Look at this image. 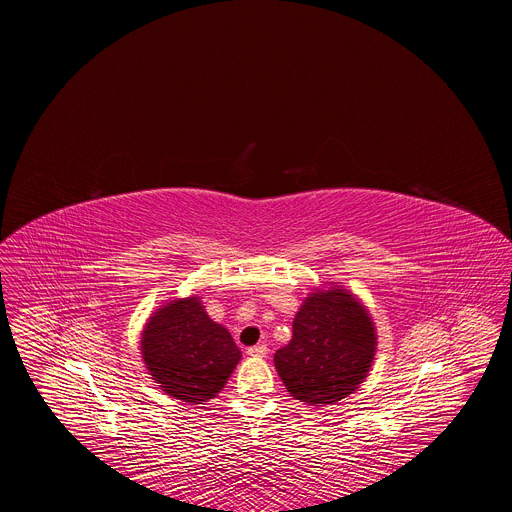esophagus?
Masks as SVG:
<instances>
[{"instance_id":"obj_1","label":"esophagus","mask_w":512,"mask_h":512,"mask_svg":"<svg viewBox=\"0 0 512 512\" xmlns=\"http://www.w3.org/2000/svg\"><path fill=\"white\" fill-rule=\"evenodd\" d=\"M267 350H269L267 344H255V346L247 348V354H249V356H265Z\"/></svg>"}]
</instances>
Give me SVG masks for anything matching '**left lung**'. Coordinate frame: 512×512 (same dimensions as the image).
Wrapping results in <instances>:
<instances>
[{
	"instance_id": "1",
	"label": "left lung",
	"mask_w": 512,
	"mask_h": 512,
	"mask_svg": "<svg viewBox=\"0 0 512 512\" xmlns=\"http://www.w3.org/2000/svg\"><path fill=\"white\" fill-rule=\"evenodd\" d=\"M375 326L348 291L312 294L294 318V336L273 354L289 395L310 405L336 403L358 389L375 358Z\"/></svg>"
}]
</instances>
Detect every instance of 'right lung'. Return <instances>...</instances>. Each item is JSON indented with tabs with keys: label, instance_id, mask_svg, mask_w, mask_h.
I'll list each match as a JSON object with an SVG mask.
<instances>
[{
	"label": "right lung",
	"instance_id": "1",
	"mask_svg": "<svg viewBox=\"0 0 512 512\" xmlns=\"http://www.w3.org/2000/svg\"><path fill=\"white\" fill-rule=\"evenodd\" d=\"M141 354L154 381L192 405L216 397L241 360L227 328L206 316L198 298L158 310L143 330Z\"/></svg>",
	"mask_w": 512,
	"mask_h": 512
}]
</instances>
